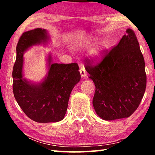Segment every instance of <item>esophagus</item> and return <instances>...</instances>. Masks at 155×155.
Masks as SVG:
<instances>
[{
  "mask_svg": "<svg viewBox=\"0 0 155 155\" xmlns=\"http://www.w3.org/2000/svg\"><path fill=\"white\" fill-rule=\"evenodd\" d=\"M79 72H80V74H81V77H85V76H86V74H86V70L85 69V68H84L83 66L80 68Z\"/></svg>",
  "mask_w": 155,
  "mask_h": 155,
  "instance_id": "34e87169",
  "label": "esophagus"
}]
</instances>
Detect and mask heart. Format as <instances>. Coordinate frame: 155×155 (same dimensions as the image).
I'll use <instances>...</instances> for the list:
<instances>
[{
    "label": "heart",
    "mask_w": 155,
    "mask_h": 155,
    "mask_svg": "<svg viewBox=\"0 0 155 155\" xmlns=\"http://www.w3.org/2000/svg\"><path fill=\"white\" fill-rule=\"evenodd\" d=\"M90 41H87L85 42V44H89L90 42ZM104 47H105V46H104V44H103L102 45V46L100 47V48H97V49H95L94 50V51H92V52H91V55H92L93 58H94L96 60H98L100 59L102 57V52H103V50L104 48Z\"/></svg>",
    "instance_id": "obj_1"
}]
</instances>
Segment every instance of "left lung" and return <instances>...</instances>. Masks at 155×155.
<instances>
[{
	"mask_svg": "<svg viewBox=\"0 0 155 155\" xmlns=\"http://www.w3.org/2000/svg\"><path fill=\"white\" fill-rule=\"evenodd\" d=\"M103 59L93 65L87 59L85 70L96 86L93 106L102 119L130 116L140 105L146 87L145 62L132 29Z\"/></svg>",
	"mask_w": 155,
	"mask_h": 155,
	"instance_id": "obj_1",
	"label": "left lung"
}]
</instances>
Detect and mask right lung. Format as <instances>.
<instances>
[{"mask_svg":"<svg viewBox=\"0 0 155 155\" xmlns=\"http://www.w3.org/2000/svg\"><path fill=\"white\" fill-rule=\"evenodd\" d=\"M45 29L38 28L22 33L16 46V59L13 68V91L20 108L33 121L57 122L66 114L70 93L81 79L77 63L51 64L42 83H31L23 78V54L32 46L48 41Z\"/></svg>","mask_w":155,"mask_h":155,"instance_id":"add662e5","label":"right lung"}]
</instances>
